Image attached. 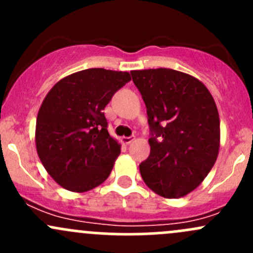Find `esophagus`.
<instances>
[{"label":"esophagus","instance_id":"1","mask_svg":"<svg viewBox=\"0 0 253 253\" xmlns=\"http://www.w3.org/2000/svg\"><path fill=\"white\" fill-rule=\"evenodd\" d=\"M133 137H122V142L125 143V144H129V143L133 142Z\"/></svg>","mask_w":253,"mask_h":253}]
</instances>
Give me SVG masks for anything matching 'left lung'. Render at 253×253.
<instances>
[{
	"instance_id": "obj_1",
	"label": "left lung",
	"mask_w": 253,
	"mask_h": 253,
	"mask_svg": "<svg viewBox=\"0 0 253 253\" xmlns=\"http://www.w3.org/2000/svg\"><path fill=\"white\" fill-rule=\"evenodd\" d=\"M147 106L150 154L139 164L145 185L164 198L198 187L220 147V120L211 91L200 79L171 68L131 71Z\"/></svg>"
}]
</instances>
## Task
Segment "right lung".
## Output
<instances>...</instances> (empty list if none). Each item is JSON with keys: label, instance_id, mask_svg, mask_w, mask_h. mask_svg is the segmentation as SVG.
<instances>
[{"label": "right lung", "instance_id": "obj_1", "mask_svg": "<svg viewBox=\"0 0 253 253\" xmlns=\"http://www.w3.org/2000/svg\"><path fill=\"white\" fill-rule=\"evenodd\" d=\"M129 81L128 72L89 68L60 79L42 100L37 152L48 175L66 190L86 192L110 175L121 144L109 134L103 111Z\"/></svg>", "mask_w": 253, "mask_h": 253}]
</instances>
